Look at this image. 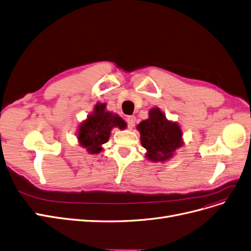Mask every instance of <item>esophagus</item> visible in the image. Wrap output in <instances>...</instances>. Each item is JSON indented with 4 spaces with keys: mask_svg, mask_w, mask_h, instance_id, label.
<instances>
[{
    "mask_svg": "<svg viewBox=\"0 0 251 251\" xmlns=\"http://www.w3.org/2000/svg\"><path fill=\"white\" fill-rule=\"evenodd\" d=\"M126 123L128 126V128H132L135 126V123H136V118L134 116H127L126 117Z\"/></svg>",
    "mask_w": 251,
    "mask_h": 251,
    "instance_id": "34e87169",
    "label": "esophagus"
}]
</instances>
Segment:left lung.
I'll use <instances>...</instances> for the list:
<instances>
[{
  "instance_id": "obj_1",
  "label": "left lung",
  "mask_w": 251,
  "mask_h": 251,
  "mask_svg": "<svg viewBox=\"0 0 251 251\" xmlns=\"http://www.w3.org/2000/svg\"><path fill=\"white\" fill-rule=\"evenodd\" d=\"M140 133L141 146L147 150L146 158L151 162H165L183 147V132L176 121L166 118L157 107L149 111V118L136 126Z\"/></svg>"
}]
</instances>
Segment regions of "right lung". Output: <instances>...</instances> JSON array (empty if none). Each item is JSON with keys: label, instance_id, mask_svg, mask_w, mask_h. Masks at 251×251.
Segmentation results:
<instances>
[{"label": "right lung", "instance_id": "obj_1", "mask_svg": "<svg viewBox=\"0 0 251 251\" xmlns=\"http://www.w3.org/2000/svg\"><path fill=\"white\" fill-rule=\"evenodd\" d=\"M114 127L125 130L126 123L118 114L108 111L104 102H97L93 112L78 125L76 132L78 144L91 155L100 154Z\"/></svg>", "mask_w": 251, "mask_h": 251}]
</instances>
